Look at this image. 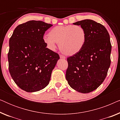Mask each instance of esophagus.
<instances>
[{"mask_svg": "<svg viewBox=\"0 0 120 120\" xmlns=\"http://www.w3.org/2000/svg\"><path fill=\"white\" fill-rule=\"evenodd\" d=\"M60 58H62V59H65V56H64L61 55H60Z\"/></svg>", "mask_w": 120, "mask_h": 120, "instance_id": "obj_1", "label": "esophagus"}]
</instances>
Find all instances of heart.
Masks as SVG:
<instances>
[{
    "label": "heart",
    "mask_w": 120,
    "mask_h": 120,
    "mask_svg": "<svg viewBox=\"0 0 120 120\" xmlns=\"http://www.w3.org/2000/svg\"><path fill=\"white\" fill-rule=\"evenodd\" d=\"M87 40L86 32L80 26H59L50 30L49 35L43 37V41L51 50H55L59 43L60 50L67 56L78 53L83 48Z\"/></svg>",
    "instance_id": "b5f03b06"
}]
</instances>
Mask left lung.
I'll use <instances>...</instances> for the list:
<instances>
[{
	"label": "left lung",
	"instance_id": "8db88e82",
	"mask_svg": "<svg viewBox=\"0 0 120 120\" xmlns=\"http://www.w3.org/2000/svg\"><path fill=\"white\" fill-rule=\"evenodd\" d=\"M73 24L84 28L87 40L81 51L67 58L65 78L73 89L88 93L97 89L107 75L111 63L110 39L105 27L92 19Z\"/></svg>",
	"mask_w": 120,
	"mask_h": 120
}]
</instances>
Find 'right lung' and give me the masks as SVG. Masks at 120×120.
Wrapping results in <instances>:
<instances>
[{
	"label": "right lung",
	"mask_w": 120,
	"mask_h": 120,
	"mask_svg": "<svg viewBox=\"0 0 120 120\" xmlns=\"http://www.w3.org/2000/svg\"><path fill=\"white\" fill-rule=\"evenodd\" d=\"M52 26L42 21H28L15 29L9 40L10 73L16 85L27 92L39 91L48 85L60 59L43 41L45 32Z\"/></svg>",
	"instance_id": "1"
}]
</instances>
